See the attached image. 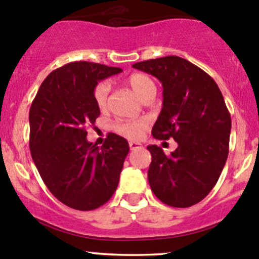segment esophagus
<instances>
[{
    "mask_svg": "<svg viewBox=\"0 0 259 259\" xmlns=\"http://www.w3.org/2000/svg\"><path fill=\"white\" fill-rule=\"evenodd\" d=\"M129 146H130V149H132V150H137V149L143 148V145L140 144V143H138V142H130Z\"/></svg>",
    "mask_w": 259,
    "mask_h": 259,
    "instance_id": "esophagus-1",
    "label": "esophagus"
}]
</instances>
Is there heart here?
Masks as SVG:
<instances>
[{
  "label": "heart",
  "mask_w": 259,
  "mask_h": 259,
  "mask_svg": "<svg viewBox=\"0 0 259 259\" xmlns=\"http://www.w3.org/2000/svg\"><path fill=\"white\" fill-rule=\"evenodd\" d=\"M126 85L143 101L150 96H155V82L150 76L145 74H140V72L132 74L126 79ZM109 91H110V83L108 81H100L94 88V101L100 110H105L108 106ZM146 122L144 120H125V121H117L115 124V132L119 133L122 137L129 138V139H138L144 132Z\"/></svg>",
  "instance_id": "heart-1"
}]
</instances>
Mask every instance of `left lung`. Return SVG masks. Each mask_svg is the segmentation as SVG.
I'll return each instance as SVG.
<instances>
[{
    "mask_svg": "<svg viewBox=\"0 0 259 259\" xmlns=\"http://www.w3.org/2000/svg\"><path fill=\"white\" fill-rule=\"evenodd\" d=\"M133 67L163 85V108L151 134L159 140L173 138L178 144L169 155L160 146H148L151 190L170 207H192L209 194L228 156L232 121L223 95L207 72L179 56Z\"/></svg>",
    "mask_w": 259,
    "mask_h": 259,
    "instance_id": "8db88e82",
    "label": "left lung"
}]
</instances>
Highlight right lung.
I'll use <instances>...</instances> for the list:
<instances>
[{
  "label": "right lung",
  "mask_w": 259,
  "mask_h": 259,
  "mask_svg": "<svg viewBox=\"0 0 259 259\" xmlns=\"http://www.w3.org/2000/svg\"><path fill=\"white\" fill-rule=\"evenodd\" d=\"M120 67L75 61L44 80L30 109V150L50 192L77 210L105 204L116 190L126 139L109 134L101 148L89 143L86 127L100 115L93 91L99 81L120 74Z\"/></svg>",
  "instance_id": "1"
}]
</instances>
